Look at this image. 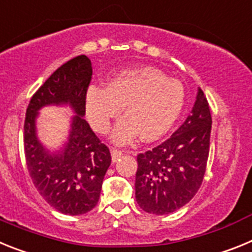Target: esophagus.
Listing matches in <instances>:
<instances>
[{
	"mask_svg": "<svg viewBox=\"0 0 252 252\" xmlns=\"http://www.w3.org/2000/svg\"><path fill=\"white\" fill-rule=\"evenodd\" d=\"M111 155H112V161H117V160L120 159V158L122 157V151L119 150V149H115L112 148L111 149Z\"/></svg>",
	"mask_w": 252,
	"mask_h": 252,
	"instance_id": "34e87169",
	"label": "esophagus"
}]
</instances>
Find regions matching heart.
<instances>
[{
	"instance_id": "heart-1",
	"label": "heart",
	"mask_w": 252,
	"mask_h": 252,
	"mask_svg": "<svg viewBox=\"0 0 252 252\" xmlns=\"http://www.w3.org/2000/svg\"><path fill=\"white\" fill-rule=\"evenodd\" d=\"M184 103L183 83L154 66L120 70L108 79L106 87H90L86 95L88 120L101 133L108 131L125 106L127 115L112 132V140L117 144H126L140 133L148 141L159 139L179 119Z\"/></svg>"
}]
</instances>
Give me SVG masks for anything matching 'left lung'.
<instances>
[{
	"instance_id": "left-lung-1",
	"label": "left lung",
	"mask_w": 252,
	"mask_h": 252,
	"mask_svg": "<svg viewBox=\"0 0 252 252\" xmlns=\"http://www.w3.org/2000/svg\"><path fill=\"white\" fill-rule=\"evenodd\" d=\"M212 117L201 88L190 115L166 141L137 155L136 202L145 212L168 215L198 192L206 173Z\"/></svg>"
}]
</instances>
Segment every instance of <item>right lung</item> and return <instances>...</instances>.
Instances as JSON below:
<instances>
[{"mask_svg":"<svg viewBox=\"0 0 252 252\" xmlns=\"http://www.w3.org/2000/svg\"><path fill=\"white\" fill-rule=\"evenodd\" d=\"M92 78V63L79 55L55 70L30 99L24 125L26 165L43 198L60 213L84 215L98 203L102 183L111 164L108 148L99 141L83 116ZM68 104L72 118L68 141L50 153L37 139L36 119L45 105Z\"/></svg>","mask_w":252,"mask_h":252,"instance_id":"obj_1","label":"right lung"}]
</instances>
